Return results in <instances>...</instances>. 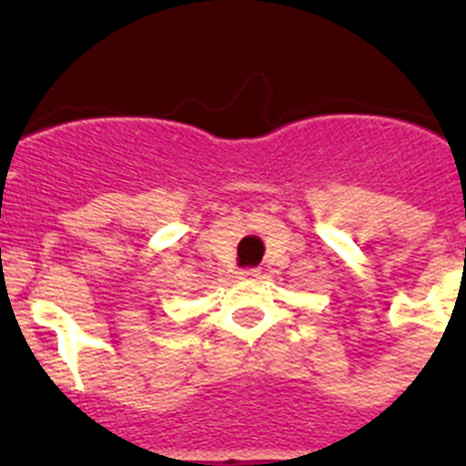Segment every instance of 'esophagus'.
I'll list each match as a JSON object with an SVG mask.
<instances>
[{"instance_id":"34e87169","label":"esophagus","mask_w":466,"mask_h":466,"mask_svg":"<svg viewBox=\"0 0 466 466\" xmlns=\"http://www.w3.org/2000/svg\"><path fill=\"white\" fill-rule=\"evenodd\" d=\"M258 275H261V273H258V268H242L240 273H238V278H240V279H257Z\"/></svg>"}]
</instances>
